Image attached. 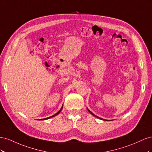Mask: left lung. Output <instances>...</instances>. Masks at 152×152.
<instances>
[{"instance_id": "obj_1", "label": "left lung", "mask_w": 152, "mask_h": 152, "mask_svg": "<svg viewBox=\"0 0 152 152\" xmlns=\"http://www.w3.org/2000/svg\"><path fill=\"white\" fill-rule=\"evenodd\" d=\"M87 110H88V111H89V112H90L92 115H93V116H94L95 117H97V118H99V119H101V120H103V121H108V120H105V119H103V118H100V117H98L97 115H94L93 113H92L91 111H90V110L88 109V108H87Z\"/></svg>"}]
</instances>
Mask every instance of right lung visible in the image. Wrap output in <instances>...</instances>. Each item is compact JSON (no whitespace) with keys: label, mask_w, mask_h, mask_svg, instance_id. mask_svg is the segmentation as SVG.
I'll return each instance as SVG.
<instances>
[{"label":"right lung","mask_w":152,"mask_h":152,"mask_svg":"<svg viewBox=\"0 0 152 152\" xmlns=\"http://www.w3.org/2000/svg\"><path fill=\"white\" fill-rule=\"evenodd\" d=\"M62 109H63V106H62V107L61 108V109L59 110V111L56 113H55L54 115H53V116H50V117H48V118H42V119H40V120H41V121H43V120H47V119H49V118H51V117H54V116H56L57 115H58L59 113H60V112L62 110Z\"/></svg>","instance_id":"right-lung-1"}]
</instances>
